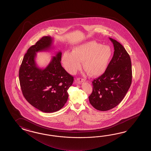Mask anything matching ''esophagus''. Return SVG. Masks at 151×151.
Returning a JSON list of instances; mask_svg holds the SVG:
<instances>
[{
	"instance_id": "1",
	"label": "esophagus",
	"mask_w": 151,
	"mask_h": 151,
	"mask_svg": "<svg viewBox=\"0 0 151 151\" xmlns=\"http://www.w3.org/2000/svg\"><path fill=\"white\" fill-rule=\"evenodd\" d=\"M85 80L83 79V78H77V79L76 80V82L77 83H81L83 82H84Z\"/></svg>"
}]
</instances>
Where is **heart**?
<instances>
[{
    "mask_svg": "<svg viewBox=\"0 0 151 151\" xmlns=\"http://www.w3.org/2000/svg\"><path fill=\"white\" fill-rule=\"evenodd\" d=\"M112 55L109 46L90 41L75 46L72 53L65 52L61 60L65 69L71 74L79 70L83 63V69L90 76L98 77L106 71Z\"/></svg>",
    "mask_w": 151,
    "mask_h": 151,
    "instance_id": "obj_1",
    "label": "heart"
}]
</instances>
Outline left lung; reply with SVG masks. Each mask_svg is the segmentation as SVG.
Masks as SVG:
<instances>
[{"label":"left lung","instance_id":"obj_1","mask_svg":"<svg viewBox=\"0 0 151 151\" xmlns=\"http://www.w3.org/2000/svg\"><path fill=\"white\" fill-rule=\"evenodd\" d=\"M114 46L112 59L106 71L92 81L93 91L88 99L92 106L101 111L112 109L120 103L131 86V58L120 42L109 38Z\"/></svg>","mask_w":151,"mask_h":151}]
</instances>
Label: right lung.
Masks as SVG:
<instances>
[{
    "instance_id": "add662e5",
    "label": "right lung",
    "mask_w": 151,
    "mask_h": 151,
    "mask_svg": "<svg viewBox=\"0 0 151 151\" xmlns=\"http://www.w3.org/2000/svg\"><path fill=\"white\" fill-rule=\"evenodd\" d=\"M53 38L45 36L28 49L19 71L23 96L32 106L43 112H57L67 102L68 90L73 77L62 67L61 52H57L45 68L35 62L37 53L52 48Z\"/></svg>"
}]
</instances>
